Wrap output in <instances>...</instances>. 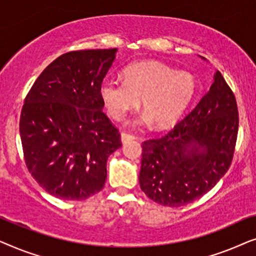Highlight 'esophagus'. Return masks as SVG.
Here are the masks:
<instances>
[{"label": "esophagus", "instance_id": "esophagus-1", "mask_svg": "<svg viewBox=\"0 0 256 256\" xmlns=\"http://www.w3.org/2000/svg\"><path fill=\"white\" fill-rule=\"evenodd\" d=\"M136 138L132 134H129V132H121V141L126 143L128 141H132V140H135Z\"/></svg>", "mask_w": 256, "mask_h": 256}]
</instances>
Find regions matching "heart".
Segmentation results:
<instances>
[{
    "instance_id": "b5f03b06",
    "label": "heart",
    "mask_w": 256,
    "mask_h": 256,
    "mask_svg": "<svg viewBox=\"0 0 256 256\" xmlns=\"http://www.w3.org/2000/svg\"><path fill=\"white\" fill-rule=\"evenodd\" d=\"M197 92L194 76L156 62H138L124 72V82L104 80L100 96L114 120L121 121L141 100L144 113L138 124H154L164 129L172 126L186 110Z\"/></svg>"
}]
</instances>
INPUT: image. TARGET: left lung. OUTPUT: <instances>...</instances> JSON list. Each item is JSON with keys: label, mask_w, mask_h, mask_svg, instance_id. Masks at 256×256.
Instances as JSON below:
<instances>
[{"label": "left lung", "mask_w": 256, "mask_h": 256, "mask_svg": "<svg viewBox=\"0 0 256 256\" xmlns=\"http://www.w3.org/2000/svg\"><path fill=\"white\" fill-rule=\"evenodd\" d=\"M238 129L236 96L216 71L208 92L183 120L162 138L142 143L141 190L170 208L202 197L230 169Z\"/></svg>", "instance_id": "obj_1"}]
</instances>
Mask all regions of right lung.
Returning a JSON list of instances; mask_svg holds the SVG:
<instances>
[{"instance_id":"obj_1","label":"right lung","mask_w":256,"mask_h":256,"mask_svg":"<svg viewBox=\"0 0 256 256\" xmlns=\"http://www.w3.org/2000/svg\"><path fill=\"white\" fill-rule=\"evenodd\" d=\"M116 48L71 51L54 59L26 94L20 134L26 168L38 184L64 200L98 194L108 156L121 135L102 112L100 86Z\"/></svg>"}]
</instances>
